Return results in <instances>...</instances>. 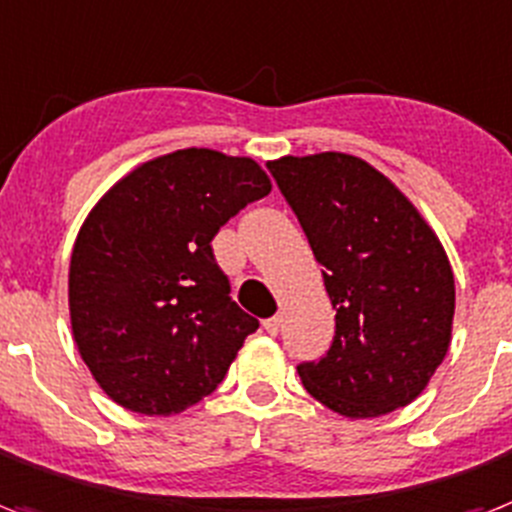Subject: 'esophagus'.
<instances>
[{
    "mask_svg": "<svg viewBox=\"0 0 512 512\" xmlns=\"http://www.w3.org/2000/svg\"><path fill=\"white\" fill-rule=\"evenodd\" d=\"M280 327H282V317H280V314H277V317H269V320H264V330H267L269 335L280 333Z\"/></svg>",
    "mask_w": 512,
    "mask_h": 512,
    "instance_id": "34e87169",
    "label": "esophagus"
}]
</instances>
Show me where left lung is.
Listing matches in <instances>:
<instances>
[{
	"instance_id": "8db88e82",
	"label": "left lung",
	"mask_w": 512,
	"mask_h": 512,
	"mask_svg": "<svg viewBox=\"0 0 512 512\" xmlns=\"http://www.w3.org/2000/svg\"><path fill=\"white\" fill-rule=\"evenodd\" d=\"M320 261L335 335L301 362L306 391L346 418H378L418 399L447 357L455 275L436 232L404 192L346 153L267 163Z\"/></svg>"
}]
</instances>
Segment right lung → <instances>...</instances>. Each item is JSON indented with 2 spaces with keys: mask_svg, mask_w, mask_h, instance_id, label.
I'll return each instance as SVG.
<instances>
[{
  "mask_svg": "<svg viewBox=\"0 0 512 512\" xmlns=\"http://www.w3.org/2000/svg\"><path fill=\"white\" fill-rule=\"evenodd\" d=\"M272 182L251 158L187 147L110 187L71 253L73 341L105 394L140 415H174L224 380L259 320L230 298L219 227Z\"/></svg>",
  "mask_w": 512,
  "mask_h": 512,
  "instance_id": "obj_1",
  "label": "right lung"
}]
</instances>
